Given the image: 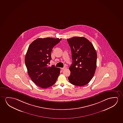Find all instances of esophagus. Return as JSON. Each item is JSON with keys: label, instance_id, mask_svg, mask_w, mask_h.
<instances>
[{"label": "esophagus", "instance_id": "34e87169", "mask_svg": "<svg viewBox=\"0 0 123 123\" xmlns=\"http://www.w3.org/2000/svg\"><path fill=\"white\" fill-rule=\"evenodd\" d=\"M66 68H67V67H66V66H65V67H63V68H61V69H62V70L66 69Z\"/></svg>", "mask_w": 123, "mask_h": 123}]
</instances>
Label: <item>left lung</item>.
Returning a JSON list of instances; mask_svg holds the SVG:
<instances>
[{"instance_id":"left-lung-1","label":"left lung","mask_w":123,"mask_h":123,"mask_svg":"<svg viewBox=\"0 0 123 123\" xmlns=\"http://www.w3.org/2000/svg\"><path fill=\"white\" fill-rule=\"evenodd\" d=\"M71 49L72 63L68 79L74 86H83L88 83L94 75L96 68L97 54L88 40L83 37L67 39Z\"/></svg>"}]
</instances>
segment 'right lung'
<instances>
[{"label": "right lung", "mask_w": 123, "mask_h": 123, "mask_svg": "<svg viewBox=\"0 0 123 123\" xmlns=\"http://www.w3.org/2000/svg\"><path fill=\"white\" fill-rule=\"evenodd\" d=\"M61 38L46 37L37 38L29 46L25 63L31 79L40 87L46 88L53 85L60 73V68L54 65L49 66L52 59L54 46Z\"/></svg>", "instance_id": "right-lung-1"}]
</instances>
